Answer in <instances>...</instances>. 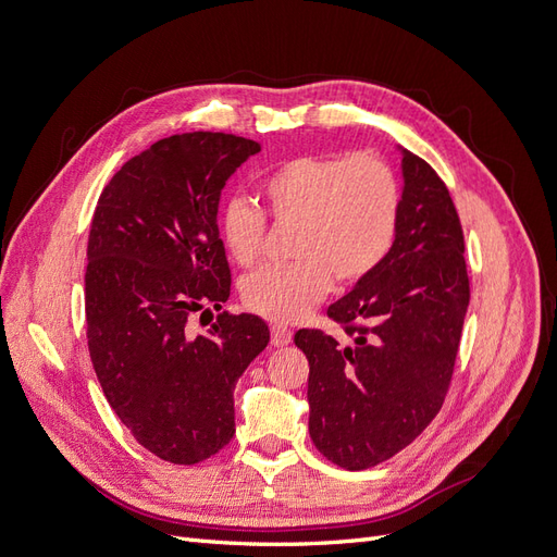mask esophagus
I'll return each mask as SVG.
<instances>
[{
  "label": "esophagus",
  "mask_w": 557,
  "mask_h": 557,
  "mask_svg": "<svg viewBox=\"0 0 557 557\" xmlns=\"http://www.w3.org/2000/svg\"><path fill=\"white\" fill-rule=\"evenodd\" d=\"M293 342V332L285 325H272V344L274 346H285Z\"/></svg>",
  "instance_id": "1"
}]
</instances>
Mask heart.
Returning <instances> with one entry per match:
<instances>
[{"label": "heart", "instance_id": "obj_1", "mask_svg": "<svg viewBox=\"0 0 557 557\" xmlns=\"http://www.w3.org/2000/svg\"><path fill=\"white\" fill-rule=\"evenodd\" d=\"M276 223H299L293 264H264L242 281L244 305L269 320H299L323 301L334 276L356 283L393 248L401 193L391 164L374 153H309L281 162L262 181ZM230 258L256 264L267 242V215L248 199L221 211Z\"/></svg>", "mask_w": 557, "mask_h": 557}]
</instances>
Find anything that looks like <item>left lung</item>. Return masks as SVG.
<instances>
[{
  "instance_id": "1",
  "label": "left lung",
  "mask_w": 557,
  "mask_h": 557,
  "mask_svg": "<svg viewBox=\"0 0 557 557\" xmlns=\"http://www.w3.org/2000/svg\"><path fill=\"white\" fill-rule=\"evenodd\" d=\"M391 252L327 315L350 344L299 330L309 360V434L344 469L376 467L440 413L458 358L469 276L465 234L446 183L409 150Z\"/></svg>"
}]
</instances>
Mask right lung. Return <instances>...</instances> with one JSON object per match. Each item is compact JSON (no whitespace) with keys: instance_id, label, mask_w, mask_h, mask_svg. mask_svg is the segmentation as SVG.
I'll return each mask as SVG.
<instances>
[{"instance_id":"right-lung-1","label":"right lung","mask_w":557,"mask_h":557,"mask_svg":"<svg viewBox=\"0 0 557 557\" xmlns=\"http://www.w3.org/2000/svg\"><path fill=\"white\" fill-rule=\"evenodd\" d=\"M260 144L225 132L156 141L117 170L97 199L88 237L86 334L115 416L146 450L174 465L211 458L234 436V383L269 344L250 313H218L232 274L218 232L227 178Z\"/></svg>"}]
</instances>
